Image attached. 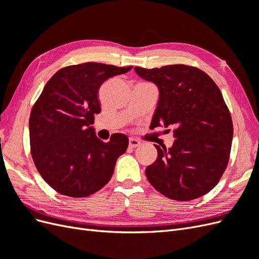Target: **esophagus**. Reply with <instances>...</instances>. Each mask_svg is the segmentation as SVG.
<instances>
[{"instance_id": "34e87169", "label": "esophagus", "mask_w": 259, "mask_h": 259, "mask_svg": "<svg viewBox=\"0 0 259 259\" xmlns=\"http://www.w3.org/2000/svg\"><path fill=\"white\" fill-rule=\"evenodd\" d=\"M128 145H130L131 148H136V147L140 146V142H139V140H137L136 138H130Z\"/></svg>"}]
</instances>
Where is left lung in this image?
Returning a JSON list of instances; mask_svg holds the SVG:
<instances>
[{
  "label": "left lung",
  "mask_w": 259,
  "mask_h": 259,
  "mask_svg": "<svg viewBox=\"0 0 259 259\" xmlns=\"http://www.w3.org/2000/svg\"><path fill=\"white\" fill-rule=\"evenodd\" d=\"M135 72L159 89L152 130L175 128L170 148L154 145L158 158L146 168L149 183L171 200L190 201L206 194L227 167L233 136L221 90L202 70L186 65L135 67Z\"/></svg>",
  "instance_id": "left-lung-1"
}]
</instances>
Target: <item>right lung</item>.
Wrapping results in <instances>:
<instances>
[{"mask_svg":"<svg viewBox=\"0 0 259 259\" xmlns=\"http://www.w3.org/2000/svg\"><path fill=\"white\" fill-rule=\"evenodd\" d=\"M131 69L85 62L60 69L44 86L30 113V147L38 173L54 190L84 198L111 179L128 138L117 133L104 143L92 124L100 112L101 84Z\"/></svg>","mask_w":259,"mask_h":259,"instance_id":"add662e5","label":"right lung"}]
</instances>
